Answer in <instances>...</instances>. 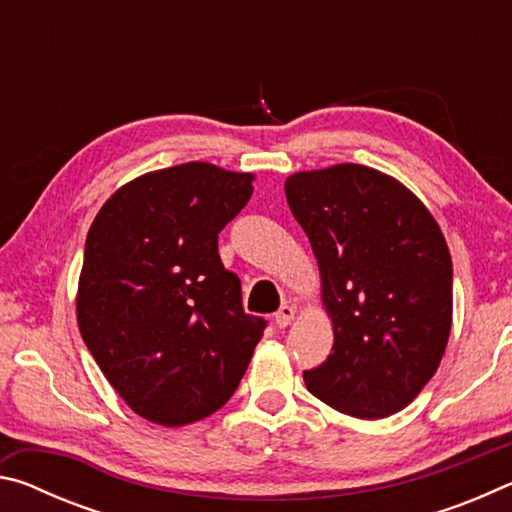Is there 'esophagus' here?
Returning <instances> with one entry per match:
<instances>
[{"mask_svg":"<svg viewBox=\"0 0 512 512\" xmlns=\"http://www.w3.org/2000/svg\"><path fill=\"white\" fill-rule=\"evenodd\" d=\"M296 318V307H291V305H282L280 309L275 311V325L277 327H287V325H291V320Z\"/></svg>","mask_w":512,"mask_h":512,"instance_id":"34e87169","label":"esophagus"}]
</instances>
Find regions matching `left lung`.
<instances>
[{
	"label": "left lung",
	"mask_w": 512,
	"mask_h": 512,
	"mask_svg": "<svg viewBox=\"0 0 512 512\" xmlns=\"http://www.w3.org/2000/svg\"><path fill=\"white\" fill-rule=\"evenodd\" d=\"M318 259L332 354L305 370L311 395L361 420L409 406L452 332V257L440 225L400 180L363 164L284 183Z\"/></svg>",
	"instance_id": "obj_1"
}]
</instances>
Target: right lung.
I'll list each match as a JSON object with an SVG mask.
<instances>
[{"label":"right lung","mask_w":512,"mask_h":512,"mask_svg":"<svg viewBox=\"0 0 512 512\" xmlns=\"http://www.w3.org/2000/svg\"><path fill=\"white\" fill-rule=\"evenodd\" d=\"M253 173L210 162L144 173L90 225L76 293L85 345L131 409L162 427L230 400L266 320L241 307L219 232L253 196Z\"/></svg>","instance_id":"add662e5"}]
</instances>
